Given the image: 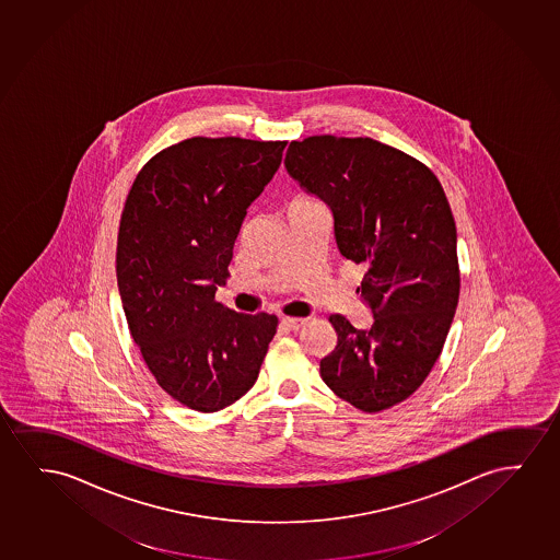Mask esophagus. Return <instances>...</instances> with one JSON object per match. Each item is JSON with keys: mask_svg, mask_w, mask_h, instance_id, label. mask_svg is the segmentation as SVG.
I'll use <instances>...</instances> for the list:
<instances>
[{"mask_svg": "<svg viewBox=\"0 0 560 560\" xmlns=\"http://www.w3.org/2000/svg\"><path fill=\"white\" fill-rule=\"evenodd\" d=\"M305 323H307L305 318H290V316H284V318L280 320V326H282L285 331H298Z\"/></svg>", "mask_w": 560, "mask_h": 560, "instance_id": "obj_1", "label": "esophagus"}]
</instances>
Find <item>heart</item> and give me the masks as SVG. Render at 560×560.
Segmentation results:
<instances>
[{"label": "heart", "instance_id": "1", "mask_svg": "<svg viewBox=\"0 0 560 560\" xmlns=\"http://www.w3.org/2000/svg\"><path fill=\"white\" fill-rule=\"evenodd\" d=\"M313 199H308V197H298V199H293V203H311Z\"/></svg>", "mask_w": 560, "mask_h": 560}]
</instances>
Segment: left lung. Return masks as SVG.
Instances as JSON below:
<instances>
[{"label": "left lung", "mask_w": 560, "mask_h": 560, "mask_svg": "<svg viewBox=\"0 0 560 560\" xmlns=\"http://www.w3.org/2000/svg\"><path fill=\"white\" fill-rule=\"evenodd\" d=\"M293 180L334 214L341 257L366 268L374 320L357 330L331 315L338 343L320 376L339 399L380 412L415 394L442 353L460 290L457 229L435 174L372 138L311 136L284 161Z\"/></svg>", "instance_id": "1"}]
</instances>
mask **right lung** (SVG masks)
Masks as SVG:
<instances>
[{
	"mask_svg": "<svg viewBox=\"0 0 560 560\" xmlns=\"http://www.w3.org/2000/svg\"><path fill=\"white\" fill-rule=\"evenodd\" d=\"M288 142L189 138L150 159L120 217L117 282L128 328L159 386L199 412L252 389L278 326L214 301L247 207Z\"/></svg>",
	"mask_w": 560,
	"mask_h": 560,
	"instance_id": "1",
	"label": "right lung"
}]
</instances>
